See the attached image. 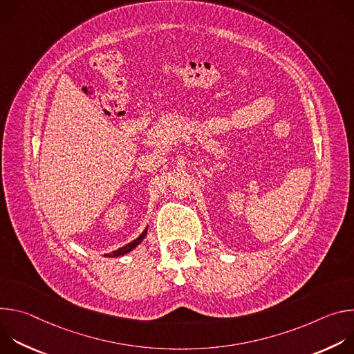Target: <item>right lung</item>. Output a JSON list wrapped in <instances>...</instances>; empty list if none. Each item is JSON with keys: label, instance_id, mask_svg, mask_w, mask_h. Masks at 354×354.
I'll use <instances>...</instances> for the list:
<instances>
[{"label": "right lung", "instance_id": "right-lung-1", "mask_svg": "<svg viewBox=\"0 0 354 354\" xmlns=\"http://www.w3.org/2000/svg\"><path fill=\"white\" fill-rule=\"evenodd\" d=\"M148 228V227H147ZM147 228L140 234V236L138 238H136L134 241H131L130 243H127V245H124L123 248H120V249H118V250H113V252H111V254H108V255H105V257H109V258H118V257H123V255H126V254H129L130 250H133L138 243H141V241L145 238V235H147Z\"/></svg>", "mask_w": 354, "mask_h": 354}]
</instances>
